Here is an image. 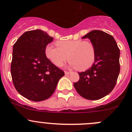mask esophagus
<instances>
[{"instance_id": "obj_1", "label": "esophagus", "mask_w": 132, "mask_h": 132, "mask_svg": "<svg viewBox=\"0 0 132 132\" xmlns=\"http://www.w3.org/2000/svg\"><path fill=\"white\" fill-rule=\"evenodd\" d=\"M64 73H65V75H68L71 74V71H64Z\"/></svg>"}]
</instances>
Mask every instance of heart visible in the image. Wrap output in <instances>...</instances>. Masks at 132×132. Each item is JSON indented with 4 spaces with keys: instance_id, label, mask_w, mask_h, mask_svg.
Listing matches in <instances>:
<instances>
[{
    "instance_id": "1",
    "label": "heart",
    "mask_w": 132,
    "mask_h": 132,
    "mask_svg": "<svg viewBox=\"0 0 132 132\" xmlns=\"http://www.w3.org/2000/svg\"><path fill=\"white\" fill-rule=\"evenodd\" d=\"M57 47L48 45L45 48L47 58L57 67L67 61L71 68L84 71L91 67L96 57L95 49L91 42L81 40H61L55 43Z\"/></svg>"
}]
</instances>
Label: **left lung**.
<instances>
[{
  "instance_id": "8db88e82",
  "label": "left lung",
  "mask_w": 132,
  "mask_h": 132,
  "mask_svg": "<svg viewBox=\"0 0 132 132\" xmlns=\"http://www.w3.org/2000/svg\"><path fill=\"white\" fill-rule=\"evenodd\" d=\"M82 38H89L94 46L95 61L89 70L78 73L80 79L73 86L81 96L97 100L109 94L116 84L120 50L112 36L102 30H92Z\"/></svg>"
}]
</instances>
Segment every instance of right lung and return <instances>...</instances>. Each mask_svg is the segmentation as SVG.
<instances>
[{
    "mask_svg": "<svg viewBox=\"0 0 132 132\" xmlns=\"http://www.w3.org/2000/svg\"><path fill=\"white\" fill-rule=\"evenodd\" d=\"M53 39L37 29L25 32L13 45L12 80L16 91L27 99L40 102L50 98L64 75L45 54L46 45Z\"/></svg>",
    "mask_w": 132,
    "mask_h": 132,
    "instance_id": "1",
    "label": "right lung"
}]
</instances>
